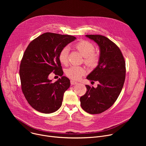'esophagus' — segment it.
<instances>
[{
    "label": "esophagus",
    "instance_id": "esophagus-1",
    "mask_svg": "<svg viewBox=\"0 0 146 146\" xmlns=\"http://www.w3.org/2000/svg\"><path fill=\"white\" fill-rule=\"evenodd\" d=\"M70 83H71L72 85H76V84H78L77 82H76V81H74V80H71Z\"/></svg>",
    "mask_w": 146,
    "mask_h": 146
}]
</instances>
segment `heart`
Here are the masks:
<instances>
[{
	"label": "heart",
	"mask_w": 146,
	"mask_h": 146,
	"mask_svg": "<svg viewBox=\"0 0 146 146\" xmlns=\"http://www.w3.org/2000/svg\"><path fill=\"white\" fill-rule=\"evenodd\" d=\"M76 48L84 57V61L90 66H95L98 62L99 55L94 52L95 47L94 44L86 40H82L75 46ZM69 48L66 46L62 48L59 54V59L62 64L67 65L69 62ZM65 73L68 77L73 80H80L86 73L84 68L72 66L67 69Z\"/></svg>",
	"instance_id": "b5f03b06"
}]
</instances>
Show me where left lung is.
<instances>
[{
	"label": "left lung",
	"instance_id": "obj_1",
	"mask_svg": "<svg viewBox=\"0 0 146 146\" xmlns=\"http://www.w3.org/2000/svg\"><path fill=\"white\" fill-rule=\"evenodd\" d=\"M86 36L99 47L98 65L87 77L99 84L96 88L86 85L87 91L80 98L81 106L90 114H99L109 109L119 95L125 79V62L119 48L108 37L98 35Z\"/></svg>",
	"mask_w": 146,
	"mask_h": 146
}]
</instances>
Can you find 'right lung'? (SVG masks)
<instances>
[{
	"label": "right lung",
	"mask_w": 146,
	"mask_h": 146,
	"mask_svg": "<svg viewBox=\"0 0 146 146\" xmlns=\"http://www.w3.org/2000/svg\"><path fill=\"white\" fill-rule=\"evenodd\" d=\"M76 37L47 32L33 40L27 48L19 68L23 92L29 105L46 114L57 111L61 106L70 80L63 76L59 54ZM52 71L61 77L53 83L48 78Z\"/></svg>",
	"instance_id": "add662e5"
}]
</instances>
